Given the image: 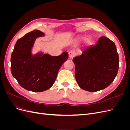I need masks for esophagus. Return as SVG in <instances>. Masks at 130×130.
I'll list each match as a JSON object with an SVG mask.
<instances>
[{
	"instance_id": "34e87169",
	"label": "esophagus",
	"mask_w": 130,
	"mask_h": 130,
	"mask_svg": "<svg viewBox=\"0 0 130 130\" xmlns=\"http://www.w3.org/2000/svg\"><path fill=\"white\" fill-rule=\"evenodd\" d=\"M74 55H75V54H74L73 52H69V58H73L74 56Z\"/></svg>"
}]
</instances>
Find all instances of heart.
<instances>
[{
    "mask_svg": "<svg viewBox=\"0 0 130 130\" xmlns=\"http://www.w3.org/2000/svg\"><path fill=\"white\" fill-rule=\"evenodd\" d=\"M85 38V37L84 36H81V37H78L76 38V41L77 42H81L84 40V39ZM92 39L91 38H90V37H85V40H84V43L86 45H90L92 44Z\"/></svg>",
    "mask_w": 130,
    "mask_h": 130,
    "instance_id": "1",
    "label": "heart"
}]
</instances>
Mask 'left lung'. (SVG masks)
<instances>
[{
    "mask_svg": "<svg viewBox=\"0 0 130 130\" xmlns=\"http://www.w3.org/2000/svg\"><path fill=\"white\" fill-rule=\"evenodd\" d=\"M73 59L77 83L88 92L107 87L118 72L119 60L116 45L105 36L100 37L95 45L88 47Z\"/></svg>",
    "mask_w": 130,
    "mask_h": 130,
    "instance_id": "1",
    "label": "left lung"
}]
</instances>
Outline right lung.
Returning a JSON list of instances; mask_svg holds the SVG:
<instances>
[{
	"instance_id": "add662e5",
	"label": "right lung",
	"mask_w": 130,
	"mask_h": 130,
	"mask_svg": "<svg viewBox=\"0 0 130 130\" xmlns=\"http://www.w3.org/2000/svg\"><path fill=\"white\" fill-rule=\"evenodd\" d=\"M45 34L34 30L19 39L11 57V71L18 84L24 89L41 92L52 87L58 70L68 58L67 52L57 56L38 52L32 54L35 41Z\"/></svg>"
}]
</instances>
